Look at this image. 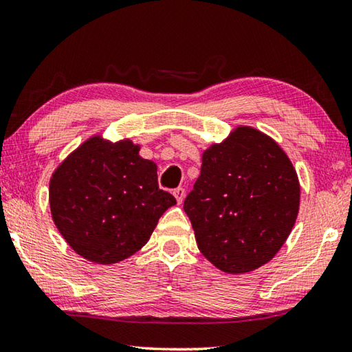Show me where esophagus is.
Segmentation results:
<instances>
[{"instance_id":"34e87169","label":"esophagus","mask_w":352,"mask_h":352,"mask_svg":"<svg viewBox=\"0 0 352 352\" xmlns=\"http://www.w3.org/2000/svg\"><path fill=\"white\" fill-rule=\"evenodd\" d=\"M173 196L176 197V201H177V204H182V201H184V197H185V190L184 188H176L175 191H173Z\"/></svg>"}]
</instances>
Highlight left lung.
<instances>
[{
	"label": "left lung",
	"instance_id": "obj_1",
	"mask_svg": "<svg viewBox=\"0 0 352 352\" xmlns=\"http://www.w3.org/2000/svg\"><path fill=\"white\" fill-rule=\"evenodd\" d=\"M300 204L296 168L274 139L239 125L202 153L184 210L197 248L223 273L243 274L273 258Z\"/></svg>",
	"mask_w": 352,
	"mask_h": 352
}]
</instances>
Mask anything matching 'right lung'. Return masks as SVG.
Listing matches in <instances>:
<instances>
[{
    "label": "right lung",
    "mask_w": 352,
    "mask_h": 352,
    "mask_svg": "<svg viewBox=\"0 0 352 352\" xmlns=\"http://www.w3.org/2000/svg\"><path fill=\"white\" fill-rule=\"evenodd\" d=\"M130 139L89 138L53 171L52 219L70 248L90 262L111 265L133 256L176 204L157 185V167Z\"/></svg>",
    "instance_id": "right-lung-1"
}]
</instances>
